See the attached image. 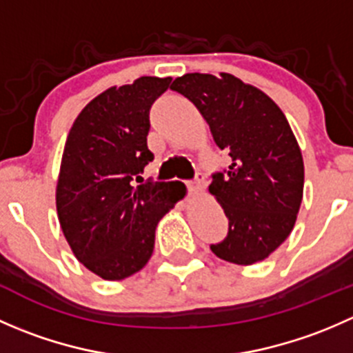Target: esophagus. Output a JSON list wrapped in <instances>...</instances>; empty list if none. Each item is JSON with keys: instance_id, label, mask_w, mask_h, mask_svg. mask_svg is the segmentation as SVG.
Listing matches in <instances>:
<instances>
[{"instance_id": "esophagus-1", "label": "esophagus", "mask_w": 353, "mask_h": 353, "mask_svg": "<svg viewBox=\"0 0 353 353\" xmlns=\"http://www.w3.org/2000/svg\"><path fill=\"white\" fill-rule=\"evenodd\" d=\"M188 188H190L191 194H201L205 191V181H203L201 176H198L196 179L188 183Z\"/></svg>"}]
</instances>
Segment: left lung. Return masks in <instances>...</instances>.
I'll use <instances>...</instances> for the list:
<instances>
[{
	"label": "left lung",
	"mask_w": 353,
	"mask_h": 353,
	"mask_svg": "<svg viewBox=\"0 0 353 353\" xmlns=\"http://www.w3.org/2000/svg\"><path fill=\"white\" fill-rule=\"evenodd\" d=\"M170 88L196 105L215 143L230 150L229 170L208 188L229 219V234L212 251L234 265L263 261L292 232L304 194V160L285 114L230 73H186Z\"/></svg>",
	"instance_id": "1"
}]
</instances>
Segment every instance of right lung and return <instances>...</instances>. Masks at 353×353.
Here are the masks:
<instances>
[{"instance_id": "1", "label": "right lung", "mask_w": 353, "mask_h": 353, "mask_svg": "<svg viewBox=\"0 0 353 353\" xmlns=\"http://www.w3.org/2000/svg\"><path fill=\"white\" fill-rule=\"evenodd\" d=\"M172 78L141 77L92 99L71 126L56 184L59 225L78 261L104 280H124L152 258L155 229L186 196L176 183H141L152 104Z\"/></svg>"}]
</instances>
